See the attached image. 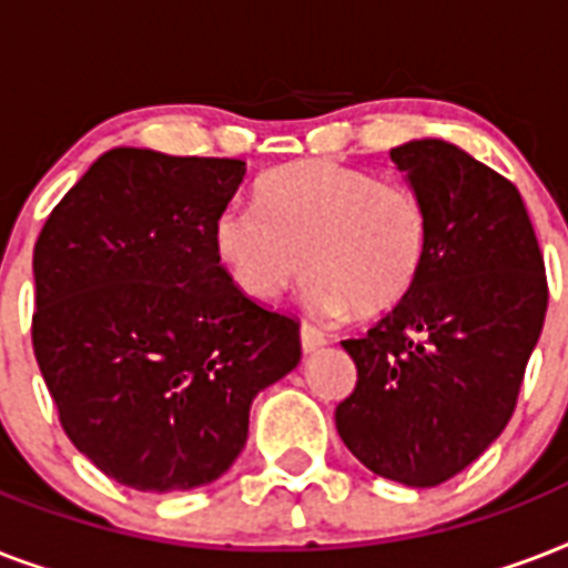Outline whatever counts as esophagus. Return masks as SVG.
Segmentation results:
<instances>
[{
  "label": "esophagus",
  "instance_id": "34e87169",
  "mask_svg": "<svg viewBox=\"0 0 568 568\" xmlns=\"http://www.w3.org/2000/svg\"><path fill=\"white\" fill-rule=\"evenodd\" d=\"M324 333L321 329H315L312 324H303L301 327V347H303V354H315L318 347H324Z\"/></svg>",
  "mask_w": 568,
  "mask_h": 568
}]
</instances>
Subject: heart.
Returning <instances> with one entry per match:
<instances>
[{
    "label": "heart",
    "mask_w": 568,
    "mask_h": 568,
    "mask_svg": "<svg viewBox=\"0 0 568 568\" xmlns=\"http://www.w3.org/2000/svg\"><path fill=\"white\" fill-rule=\"evenodd\" d=\"M214 253L250 301H276L310 271L303 303L321 318L379 315L413 292L430 250V212L409 185L338 162L262 176L256 205H226Z\"/></svg>",
    "instance_id": "obj_1"
}]
</instances>
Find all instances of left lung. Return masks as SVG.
Returning <instances> with one entry per match:
<instances>
[{
  "mask_svg": "<svg viewBox=\"0 0 568 568\" xmlns=\"http://www.w3.org/2000/svg\"><path fill=\"white\" fill-rule=\"evenodd\" d=\"M388 155L430 212V250L413 292L342 342L356 388L336 427L374 475L424 489L471 466L510 422L546 321V262L501 173L436 138Z\"/></svg>",
  "mask_w": 568,
  "mask_h": 568,
  "instance_id": "left-lung-1",
  "label": "left lung"
}]
</instances>
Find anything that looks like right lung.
I'll use <instances>...</instances> for the list:
<instances>
[{
    "label": "right lung",
    "mask_w": 568,
    "mask_h": 568,
    "mask_svg": "<svg viewBox=\"0 0 568 568\" xmlns=\"http://www.w3.org/2000/svg\"><path fill=\"white\" fill-rule=\"evenodd\" d=\"M247 164L118 146L34 244L31 345L61 427L138 493L217 480L253 397L301 363V324L232 285L214 217Z\"/></svg>",
    "instance_id": "add662e5"
}]
</instances>
